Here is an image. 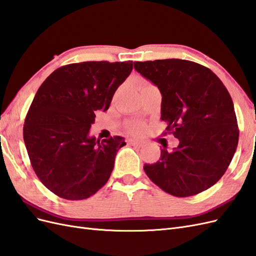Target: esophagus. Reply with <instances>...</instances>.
<instances>
[{
    "instance_id": "obj_1",
    "label": "esophagus",
    "mask_w": 256,
    "mask_h": 256,
    "mask_svg": "<svg viewBox=\"0 0 256 256\" xmlns=\"http://www.w3.org/2000/svg\"><path fill=\"white\" fill-rule=\"evenodd\" d=\"M128 143L130 145H134V146H143L144 142L142 140H138V138H129Z\"/></svg>"
}]
</instances>
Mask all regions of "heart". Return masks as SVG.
<instances>
[{"instance_id": "heart-1", "label": "heart", "mask_w": 256, "mask_h": 256, "mask_svg": "<svg viewBox=\"0 0 256 256\" xmlns=\"http://www.w3.org/2000/svg\"><path fill=\"white\" fill-rule=\"evenodd\" d=\"M138 86H140V88H142V90H145V88H148L152 86V85L150 83H148L146 80H143V79L138 80ZM141 128H142V127H141L140 125H136V124H129V125H128V129L134 130V131H138V130H140Z\"/></svg>"}]
</instances>
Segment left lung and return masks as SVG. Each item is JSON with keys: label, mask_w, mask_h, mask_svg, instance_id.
I'll list each match as a JSON object with an SVG mask.
<instances>
[{"label": "left lung", "mask_w": 256, "mask_h": 256, "mask_svg": "<svg viewBox=\"0 0 256 256\" xmlns=\"http://www.w3.org/2000/svg\"><path fill=\"white\" fill-rule=\"evenodd\" d=\"M134 66L158 86L161 120L180 140L173 152L161 150L156 164H144L146 175L178 198L210 188L226 173L238 144L234 104L226 88L210 69L191 60H156Z\"/></svg>", "instance_id": "1"}]
</instances>
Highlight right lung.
<instances>
[{
	"mask_svg": "<svg viewBox=\"0 0 256 256\" xmlns=\"http://www.w3.org/2000/svg\"><path fill=\"white\" fill-rule=\"evenodd\" d=\"M132 60L83 62L62 66L46 79L30 104L23 138L40 180L58 196L79 200L109 180L122 136H88L96 111H106Z\"/></svg>",
	"mask_w": 256,
	"mask_h": 256,
	"instance_id": "add662e5",
	"label": "right lung"
}]
</instances>
